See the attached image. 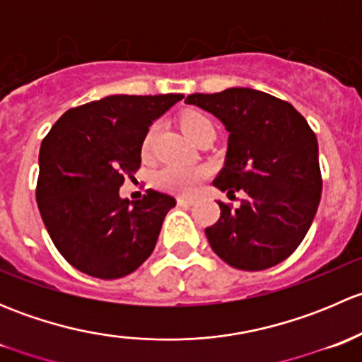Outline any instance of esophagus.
Segmentation results:
<instances>
[{"label":"esophagus","instance_id":"34e87169","mask_svg":"<svg viewBox=\"0 0 362 362\" xmlns=\"http://www.w3.org/2000/svg\"><path fill=\"white\" fill-rule=\"evenodd\" d=\"M177 203H178V206H192V204H194V199H192V198H178Z\"/></svg>","mask_w":362,"mask_h":362}]
</instances>
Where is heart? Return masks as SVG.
I'll return each instance as SVG.
<instances>
[{
  "mask_svg": "<svg viewBox=\"0 0 362 362\" xmlns=\"http://www.w3.org/2000/svg\"><path fill=\"white\" fill-rule=\"evenodd\" d=\"M180 126L184 133L191 138L192 141L198 140L204 133H215V126L208 115L198 110H189L182 115ZM156 134H158V124L151 126V129L145 134L144 145H141V152L145 156L151 154L152 145H154ZM208 177V171L199 166H170L160 168L152 177V184L164 192H171V194H182L189 196L199 187V184Z\"/></svg>",
  "mask_w": 362,
  "mask_h": 362,
  "instance_id": "obj_1",
  "label": "heart"
}]
</instances>
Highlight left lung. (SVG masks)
Listing matches in <instances>:
<instances>
[{
    "label": "left lung",
    "instance_id": "obj_1",
    "mask_svg": "<svg viewBox=\"0 0 362 362\" xmlns=\"http://www.w3.org/2000/svg\"><path fill=\"white\" fill-rule=\"evenodd\" d=\"M185 103L214 113L229 131L215 187L247 194L238 208L218 202L221 218L204 229L210 247L245 272L279 264L303 242L320 202L315 133L293 105L249 87L191 94Z\"/></svg>",
    "mask_w": 362,
    "mask_h": 362
}]
</instances>
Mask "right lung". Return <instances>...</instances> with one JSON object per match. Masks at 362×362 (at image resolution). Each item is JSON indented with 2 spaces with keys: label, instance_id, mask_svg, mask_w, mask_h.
Masks as SVG:
<instances>
[{
  "label": "right lung",
  "instance_id": "obj_1",
  "mask_svg": "<svg viewBox=\"0 0 362 362\" xmlns=\"http://www.w3.org/2000/svg\"><path fill=\"white\" fill-rule=\"evenodd\" d=\"M182 98L107 96L63 113L43 138L36 202L56 249L78 272L120 279L154 250L177 202L152 189L129 202L119 187L140 168L152 120Z\"/></svg>",
  "mask_w": 362,
  "mask_h": 362
}]
</instances>
